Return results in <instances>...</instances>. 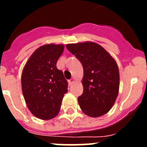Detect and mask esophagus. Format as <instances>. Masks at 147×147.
<instances>
[{
  "label": "esophagus",
  "instance_id": "34e87169",
  "mask_svg": "<svg viewBox=\"0 0 147 147\" xmlns=\"http://www.w3.org/2000/svg\"><path fill=\"white\" fill-rule=\"evenodd\" d=\"M74 82H75V80L74 79V78H72V79H71V80L68 81V83H69L70 85H71L72 84H74Z\"/></svg>",
  "mask_w": 147,
  "mask_h": 147
}]
</instances>
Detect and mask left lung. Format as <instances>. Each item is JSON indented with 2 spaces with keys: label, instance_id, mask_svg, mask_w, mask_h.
<instances>
[{
  "label": "left lung",
  "instance_id": "1",
  "mask_svg": "<svg viewBox=\"0 0 147 147\" xmlns=\"http://www.w3.org/2000/svg\"><path fill=\"white\" fill-rule=\"evenodd\" d=\"M66 48L83 66V93L78 97L80 108L90 117L105 115L112 108L119 94L120 78L117 63L96 42L67 44Z\"/></svg>",
  "mask_w": 147,
  "mask_h": 147
}]
</instances>
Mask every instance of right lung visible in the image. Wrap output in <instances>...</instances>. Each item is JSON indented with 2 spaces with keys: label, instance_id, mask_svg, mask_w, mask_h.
Instances as JSON below:
<instances>
[{
  "label": "right lung",
  "instance_id": "1",
  "mask_svg": "<svg viewBox=\"0 0 147 147\" xmlns=\"http://www.w3.org/2000/svg\"><path fill=\"white\" fill-rule=\"evenodd\" d=\"M64 51L62 44H45L34 51L23 67L21 85L30 112L42 120L59 113L67 82L57 62Z\"/></svg>",
  "mask_w": 147,
  "mask_h": 147
}]
</instances>
